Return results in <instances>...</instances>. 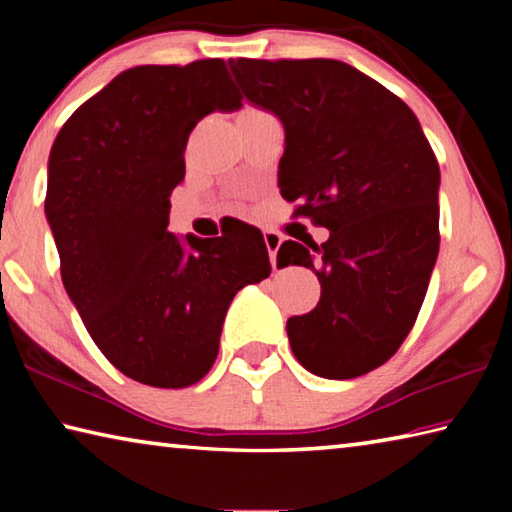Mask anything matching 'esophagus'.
<instances>
[{"label":"esophagus","instance_id":"34e87169","mask_svg":"<svg viewBox=\"0 0 512 512\" xmlns=\"http://www.w3.org/2000/svg\"><path fill=\"white\" fill-rule=\"evenodd\" d=\"M264 244L268 248V255H271V264L275 268L277 266V250H280L282 237L277 235V232H273V230H264Z\"/></svg>","mask_w":512,"mask_h":512}]
</instances>
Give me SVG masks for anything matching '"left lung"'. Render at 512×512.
<instances>
[{"instance_id": "8db88e82", "label": "left lung", "mask_w": 512, "mask_h": 512, "mask_svg": "<svg viewBox=\"0 0 512 512\" xmlns=\"http://www.w3.org/2000/svg\"><path fill=\"white\" fill-rule=\"evenodd\" d=\"M246 99L275 112L287 149L282 198L293 219L329 230L325 244L284 241L277 266L320 282L318 305L287 320L296 359L325 379H352L400 350L440 246L438 160L418 117L391 90L332 58L230 60Z\"/></svg>"}]
</instances>
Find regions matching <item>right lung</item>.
Segmentation results:
<instances>
[{
    "label": "right lung",
    "instance_id": "obj_1",
    "mask_svg": "<svg viewBox=\"0 0 512 512\" xmlns=\"http://www.w3.org/2000/svg\"><path fill=\"white\" fill-rule=\"evenodd\" d=\"M241 99L221 58L131 67L51 146L45 214L60 277L103 357L140 384L201 381L232 298L271 275L262 232L244 221L185 244L167 230L189 133Z\"/></svg>",
    "mask_w": 512,
    "mask_h": 512
}]
</instances>
